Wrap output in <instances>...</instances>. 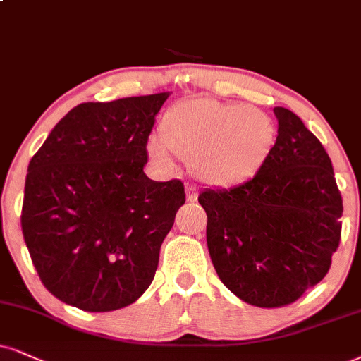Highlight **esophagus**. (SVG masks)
<instances>
[{
	"mask_svg": "<svg viewBox=\"0 0 361 361\" xmlns=\"http://www.w3.org/2000/svg\"><path fill=\"white\" fill-rule=\"evenodd\" d=\"M185 194H188V201L189 202H195L197 201V188L194 184H185Z\"/></svg>",
	"mask_w": 361,
	"mask_h": 361,
	"instance_id": "esophagus-1",
	"label": "esophagus"
}]
</instances>
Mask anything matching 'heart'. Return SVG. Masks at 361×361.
<instances>
[{"label":"heart","mask_w":361,"mask_h":361,"mask_svg":"<svg viewBox=\"0 0 361 361\" xmlns=\"http://www.w3.org/2000/svg\"><path fill=\"white\" fill-rule=\"evenodd\" d=\"M160 139L147 152L160 169L173 167V154L189 160L202 182L235 188L256 176L276 142L273 118L247 104L195 99L179 102L160 120Z\"/></svg>","instance_id":"1"}]
</instances>
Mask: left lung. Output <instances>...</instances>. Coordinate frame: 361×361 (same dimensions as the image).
Instances as JSON below:
<instances>
[{
  "label": "left lung",
  "mask_w": 361,
  "mask_h": 361,
  "mask_svg": "<svg viewBox=\"0 0 361 361\" xmlns=\"http://www.w3.org/2000/svg\"><path fill=\"white\" fill-rule=\"evenodd\" d=\"M278 137L252 179L204 190L207 247L219 279L259 308L295 303L326 276L343 201L330 155L301 118L274 106Z\"/></svg>",
  "instance_id": "obj_1"
}]
</instances>
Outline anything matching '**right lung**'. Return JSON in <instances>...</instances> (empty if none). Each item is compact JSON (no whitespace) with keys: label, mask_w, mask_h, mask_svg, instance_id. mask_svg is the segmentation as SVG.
Here are the masks:
<instances>
[{"label":"right lung","mask_w":361,"mask_h":361,"mask_svg":"<svg viewBox=\"0 0 361 361\" xmlns=\"http://www.w3.org/2000/svg\"><path fill=\"white\" fill-rule=\"evenodd\" d=\"M169 93L87 102L30 160L21 229L53 296L92 313L126 308L152 283L185 202L179 179L144 173L147 142Z\"/></svg>","instance_id":"1"}]
</instances>
